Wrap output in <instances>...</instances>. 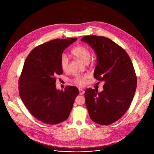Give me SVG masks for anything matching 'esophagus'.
<instances>
[{
	"instance_id": "34e87169",
	"label": "esophagus",
	"mask_w": 154,
	"mask_h": 154,
	"mask_svg": "<svg viewBox=\"0 0 154 154\" xmlns=\"http://www.w3.org/2000/svg\"><path fill=\"white\" fill-rule=\"evenodd\" d=\"M84 93H85V91H84L83 89L80 88V89H79V94H81V95H83Z\"/></svg>"
}]
</instances>
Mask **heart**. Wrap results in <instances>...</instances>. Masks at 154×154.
Here are the masks:
<instances>
[{
	"instance_id": "heart-1",
	"label": "heart",
	"mask_w": 154,
	"mask_h": 154,
	"mask_svg": "<svg viewBox=\"0 0 154 154\" xmlns=\"http://www.w3.org/2000/svg\"><path fill=\"white\" fill-rule=\"evenodd\" d=\"M71 54L73 56L86 64L89 63L91 60V54L90 51L83 45H79L75 47L72 50ZM60 63L61 69L64 72H66L69 68V58L66 55L63 54L61 55ZM90 76L88 75H78L75 77L74 82L77 85L82 86L86 84V80Z\"/></svg>"
}]
</instances>
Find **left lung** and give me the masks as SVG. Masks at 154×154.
<instances>
[{
	"label": "left lung",
	"instance_id": "8db88e82",
	"mask_svg": "<svg viewBox=\"0 0 154 154\" xmlns=\"http://www.w3.org/2000/svg\"><path fill=\"white\" fill-rule=\"evenodd\" d=\"M81 41L95 52L94 77L105 83L100 93L92 88L85 91L86 106L93 121L111 124L125 114L134 97L137 80L132 63L126 52L108 38L86 36Z\"/></svg>",
	"mask_w": 154,
	"mask_h": 154
}]
</instances>
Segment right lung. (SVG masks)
I'll list each match as a JSON object with an SVG mask.
<instances>
[{
    "label": "right lung",
    "instance_id": "1",
    "mask_svg": "<svg viewBox=\"0 0 154 154\" xmlns=\"http://www.w3.org/2000/svg\"><path fill=\"white\" fill-rule=\"evenodd\" d=\"M77 38L56 39L38 46L27 56L19 81V95L30 113L39 121L57 124L66 120L79 94L75 86L56 88V77L63 74L60 58Z\"/></svg>",
    "mask_w": 154,
    "mask_h": 154
}]
</instances>
